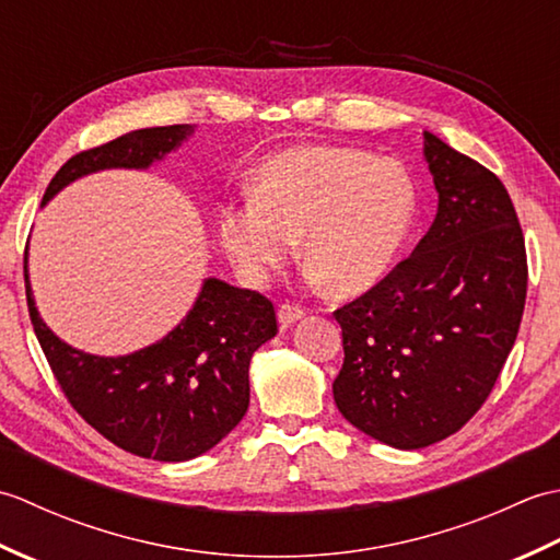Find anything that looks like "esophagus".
Returning <instances> with one entry per match:
<instances>
[{
	"instance_id": "1",
	"label": "esophagus",
	"mask_w": 560,
	"mask_h": 560,
	"mask_svg": "<svg viewBox=\"0 0 560 560\" xmlns=\"http://www.w3.org/2000/svg\"><path fill=\"white\" fill-rule=\"evenodd\" d=\"M303 315H305L303 307H301V305H293V303H283V305H279V313H277V317H279V325H281V327H291V325H295Z\"/></svg>"
}]
</instances>
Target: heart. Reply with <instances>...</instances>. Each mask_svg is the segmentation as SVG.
<instances>
[{
	"mask_svg": "<svg viewBox=\"0 0 560 560\" xmlns=\"http://www.w3.org/2000/svg\"><path fill=\"white\" fill-rule=\"evenodd\" d=\"M416 217L419 192L399 161L313 144L261 163L253 197L223 201L217 225L225 255L253 287L287 265L301 237L315 281L361 293L395 267Z\"/></svg>",
	"mask_w": 560,
	"mask_h": 560,
	"instance_id": "obj_1",
	"label": "heart"
}]
</instances>
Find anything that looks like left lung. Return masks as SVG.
Segmentation results:
<instances>
[{
	"instance_id": "8db88e82",
	"label": "left lung",
	"mask_w": 560,
	"mask_h": 560,
	"mask_svg": "<svg viewBox=\"0 0 560 560\" xmlns=\"http://www.w3.org/2000/svg\"><path fill=\"white\" fill-rule=\"evenodd\" d=\"M438 213L413 253L335 313L343 419L419 450L467 423L513 351L527 299L525 237L498 177L423 132Z\"/></svg>"
}]
</instances>
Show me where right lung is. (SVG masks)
Wrapping results in <instances>:
<instances>
[{
	"instance_id": "right-lung-1",
	"label": "right lung",
	"mask_w": 560,
	"mask_h": 560,
	"mask_svg": "<svg viewBox=\"0 0 560 560\" xmlns=\"http://www.w3.org/2000/svg\"><path fill=\"white\" fill-rule=\"evenodd\" d=\"M195 135V125L147 127L81 151L57 171L43 205L83 175L147 171ZM31 323L69 404L89 425L132 455L187 462L219 445L249 404V359L277 335L273 305L257 291L205 279L189 313L151 347L96 355L69 347L35 307L23 259Z\"/></svg>"
}]
</instances>
